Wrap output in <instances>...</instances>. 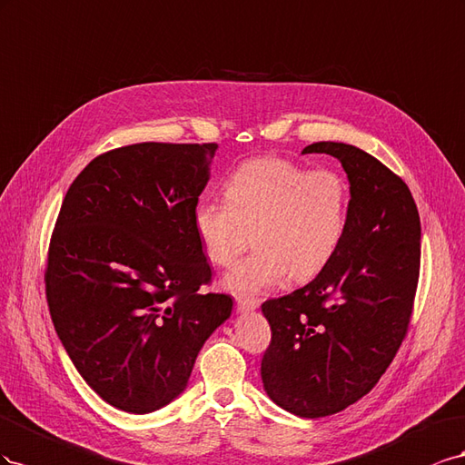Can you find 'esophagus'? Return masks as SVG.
Here are the masks:
<instances>
[{"label": "esophagus", "mask_w": 465, "mask_h": 465, "mask_svg": "<svg viewBox=\"0 0 465 465\" xmlns=\"http://www.w3.org/2000/svg\"><path fill=\"white\" fill-rule=\"evenodd\" d=\"M235 308L240 313H247V312H253L259 308V300L257 298H249V296H240L235 300Z\"/></svg>", "instance_id": "34e87169"}]
</instances>
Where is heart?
<instances>
[{
    "instance_id": "obj_1",
    "label": "heart",
    "mask_w": 465,
    "mask_h": 465,
    "mask_svg": "<svg viewBox=\"0 0 465 465\" xmlns=\"http://www.w3.org/2000/svg\"><path fill=\"white\" fill-rule=\"evenodd\" d=\"M225 204L201 201L193 223L206 259L230 267L251 242L257 249L223 278L235 294H257L290 274L320 272L335 255L347 223L349 189L333 169L306 171L284 157L242 163L223 181Z\"/></svg>"
}]
</instances>
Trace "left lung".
Masks as SVG:
<instances>
[{"label": "left lung", "mask_w": 465, "mask_h": 465, "mask_svg": "<svg viewBox=\"0 0 465 465\" xmlns=\"http://www.w3.org/2000/svg\"><path fill=\"white\" fill-rule=\"evenodd\" d=\"M351 184L342 240L310 284L261 306L272 339L262 388L290 413H339L372 390L407 333L420 267V220L407 184L361 148L315 142Z\"/></svg>", "instance_id": "1"}]
</instances>
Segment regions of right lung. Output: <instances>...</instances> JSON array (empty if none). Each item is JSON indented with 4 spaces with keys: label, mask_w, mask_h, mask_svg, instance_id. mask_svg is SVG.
Segmentation results:
<instances>
[{
    "label": "right lung",
    "mask_w": 465,
    "mask_h": 465,
    "mask_svg": "<svg viewBox=\"0 0 465 465\" xmlns=\"http://www.w3.org/2000/svg\"><path fill=\"white\" fill-rule=\"evenodd\" d=\"M218 143L143 142L75 177L56 220L46 298L75 370L103 401L145 415L187 388L233 300L203 294L210 264L193 214Z\"/></svg>",
    "instance_id": "1"
}]
</instances>
